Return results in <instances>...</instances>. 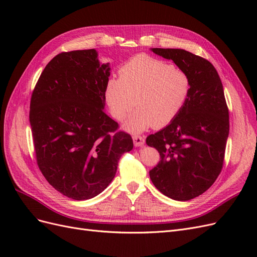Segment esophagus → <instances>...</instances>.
Returning a JSON list of instances; mask_svg holds the SVG:
<instances>
[{"instance_id":"1","label":"esophagus","mask_w":257,"mask_h":257,"mask_svg":"<svg viewBox=\"0 0 257 257\" xmlns=\"http://www.w3.org/2000/svg\"><path fill=\"white\" fill-rule=\"evenodd\" d=\"M133 142L135 147H141L145 144V138L143 136H139V135H134L133 136Z\"/></svg>"}]
</instances>
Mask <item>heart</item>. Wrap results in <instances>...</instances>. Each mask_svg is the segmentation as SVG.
<instances>
[{"mask_svg": "<svg viewBox=\"0 0 257 257\" xmlns=\"http://www.w3.org/2000/svg\"><path fill=\"white\" fill-rule=\"evenodd\" d=\"M191 76L166 61L138 54L119 69V78L107 81L105 98L111 115L128 132L142 133L151 126L164 127L182 111L191 96Z\"/></svg>", "mask_w": 257, "mask_h": 257, "instance_id": "heart-1", "label": "heart"}]
</instances>
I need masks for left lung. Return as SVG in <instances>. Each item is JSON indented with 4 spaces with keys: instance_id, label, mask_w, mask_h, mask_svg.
<instances>
[{
    "instance_id": "1",
    "label": "left lung",
    "mask_w": 257,
    "mask_h": 257,
    "mask_svg": "<svg viewBox=\"0 0 257 257\" xmlns=\"http://www.w3.org/2000/svg\"><path fill=\"white\" fill-rule=\"evenodd\" d=\"M191 76L192 92L172 123L147 137L160 153L149 174L154 186L175 200L201 195L221 174L229 133L228 107L214 66L183 49L152 48Z\"/></svg>"
}]
</instances>
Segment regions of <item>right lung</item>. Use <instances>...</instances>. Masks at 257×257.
I'll return each instance as SVG.
<instances>
[{
	"label": "right lung",
	"instance_id": "right-lung-1",
	"mask_svg": "<svg viewBox=\"0 0 257 257\" xmlns=\"http://www.w3.org/2000/svg\"><path fill=\"white\" fill-rule=\"evenodd\" d=\"M110 68L94 49L57 54L32 92L30 124L35 158L46 180L75 200L96 196L114 178L131 135L104 109Z\"/></svg>",
	"mask_w": 257,
	"mask_h": 257
}]
</instances>
